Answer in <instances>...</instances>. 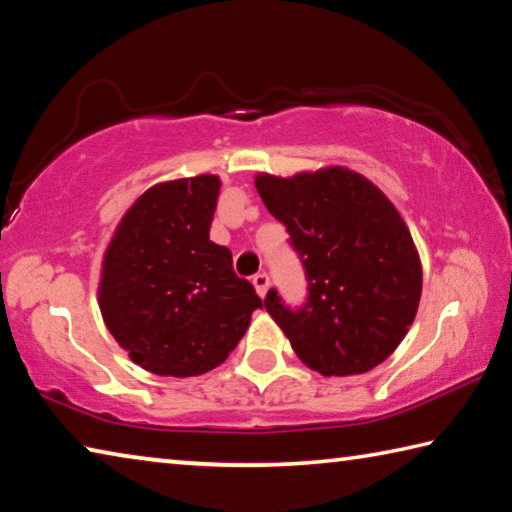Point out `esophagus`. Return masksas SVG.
<instances>
[{"label":"esophagus","instance_id":"34e87169","mask_svg":"<svg viewBox=\"0 0 512 512\" xmlns=\"http://www.w3.org/2000/svg\"><path fill=\"white\" fill-rule=\"evenodd\" d=\"M268 284H271V280H268V275H266V273H257V275L253 277V287H255V291H257V296H259V298H264V296H266Z\"/></svg>","mask_w":512,"mask_h":512}]
</instances>
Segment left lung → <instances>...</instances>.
<instances>
[{
	"label": "left lung",
	"instance_id": "obj_1",
	"mask_svg": "<svg viewBox=\"0 0 512 512\" xmlns=\"http://www.w3.org/2000/svg\"><path fill=\"white\" fill-rule=\"evenodd\" d=\"M255 187L307 271L309 302L300 311L273 289L264 300L298 359L323 377L363 375L386 361L422 296L418 248L391 198L348 167L257 173Z\"/></svg>",
	"mask_w": 512,
	"mask_h": 512
}]
</instances>
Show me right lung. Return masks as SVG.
<instances>
[{
    "label": "right lung",
    "instance_id": "obj_1",
    "mask_svg": "<svg viewBox=\"0 0 512 512\" xmlns=\"http://www.w3.org/2000/svg\"><path fill=\"white\" fill-rule=\"evenodd\" d=\"M221 178L146 189L103 253L97 300L108 332L153 375L196 377L230 357L262 300L210 241Z\"/></svg>",
    "mask_w": 512,
    "mask_h": 512
}]
</instances>
